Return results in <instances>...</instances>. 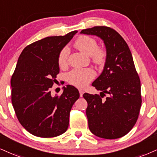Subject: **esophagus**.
<instances>
[{"label":"esophagus","mask_w":157,"mask_h":157,"mask_svg":"<svg viewBox=\"0 0 157 157\" xmlns=\"http://www.w3.org/2000/svg\"><path fill=\"white\" fill-rule=\"evenodd\" d=\"M79 92H80V96L81 97H82V95H83V94H84V90H82V89H80V90H79Z\"/></svg>","instance_id":"esophagus-1"}]
</instances>
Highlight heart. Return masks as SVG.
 Returning a JSON list of instances; mask_svg holds the SVG:
<instances>
[{
  "mask_svg": "<svg viewBox=\"0 0 157 157\" xmlns=\"http://www.w3.org/2000/svg\"><path fill=\"white\" fill-rule=\"evenodd\" d=\"M75 47L83 53L90 56L93 61L100 65L105 60L106 52L105 49L98 47L97 41L89 36H81L75 41ZM70 50L68 47H64L60 51L58 57V62L60 67H67ZM96 76L95 71L91 69H75L68 73L67 78L69 82L78 88H84Z\"/></svg>",
  "mask_w": 157,
  "mask_h": 157,
  "instance_id": "1",
  "label": "heart"
}]
</instances>
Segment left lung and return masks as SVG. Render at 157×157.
Segmentation results:
<instances>
[{"label": "left lung", "instance_id": "1", "mask_svg": "<svg viewBox=\"0 0 157 157\" xmlns=\"http://www.w3.org/2000/svg\"><path fill=\"white\" fill-rule=\"evenodd\" d=\"M81 33L100 37L107 50L104 70L92 83L101 92L83 94L88 103L86 116L89 129L101 138H119L135 126L142 103L140 80L131 51L113 28L95 26L82 30Z\"/></svg>", "mask_w": 157, "mask_h": 157}]
</instances>
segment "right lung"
I'll return each mask as SVG.
<instances>
[{
  "label": "right lung",
  "mask_w": 157,
  "mask_h": 157,
  "mask_svg": "<svg viewBox=\"0 0 157 157\" xmlns=\"http://www.w3.org/2000/svg\"><path fill=\"white\" fill-rule=\"evenodd\" d=\"M76 33L35 41L18 58L11 79L12 103L21 125L37 137H53L65 132L71 107L80 97L78 90L70 85L60 96H52L50 90L59 73L58 54Z\"/></svg>",
  "instance_id": "1"
}]
</instances>
